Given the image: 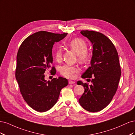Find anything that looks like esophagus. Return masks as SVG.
Wrapping results in <instances>:
<instances>
[{"instance_id":"1","label":"esophagus","mask_w":135,"mask_h":135,"mask_svg":"<svg viewBox=\"0 0 135 135\" xmlns=\"http://www.w3.org/2000/svg\"><path fill=\"white\" fill-rule=\"evenodd\" d=\"M75 83V82L74 81H73V80H69V84H74Z\"/></svg>"}]
</instances>
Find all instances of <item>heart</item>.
Returning <instances> with one entry per match:
<instances>
[{
	"instance_id": "obj_1",
	"label": "heart",
	"mask_w": 135,
	"mask_h": 135,
	"mask_svg": "<svg viewBox=\"0 0 135 135\" xmlns=\"http://www.w3.org/2000/svg\"><path fill=\"white\" fill-rule=\"evenodd\" d=\"M68 47L78 55V59L81 62H84L88 59V46L84 40L81 38H75L71 40L68 43ZM62 57V50L57 49L55 52V58L59 61ZM79 71L78 67L69 65H64L60 69V74L68 78H74L75 74Z\"/></svg>"
}]
</instances>
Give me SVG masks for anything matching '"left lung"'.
I'll return each mask as SVG.
<instances>
[{
    "mask_svg": "<svg viewBox=\"0 0 135 135\" xmlns=\"http://www.w3.org/2000/svg\"><path fill=\"white\" fill-rule=\"evenodd\" d=\"M80 33L90 40L93 51L91 66L81 75L84 79L92 78V84L77 81L84 88L79 103L87 111L97 112L110 104L117 90L121 75L119 57L112 42L103 34L88 30Z\"/></svg>",
    "mask_w": 135,
    "mask_h": 135,
    "instance_id": "8db88e82",
    "label": "left lung"
}]
</instances>
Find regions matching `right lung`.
Returning <instances> with one entry per match:
<instances>
[{
    "label": "right lung",
    "instance_id": "add662e5",
    "mask_svg": "<svg viewBox=\"0 0 135 135\" xmlns=\"http://www.w3.org/2000/svg\"><path fill=\"white\" fill-rule=\"evenodd\" d=\"M67 34L38 31L28 36L19 48L16 78L23 99L37 112L51 109L57 101L61 89L68 84V79L61 76L47 81L44 74L53 62V46ZM56 73L53 66L51 73L54 75Z\"/></svg>",
    "mask_w": 135,
    "mask_h": 135
}]
</instances>
